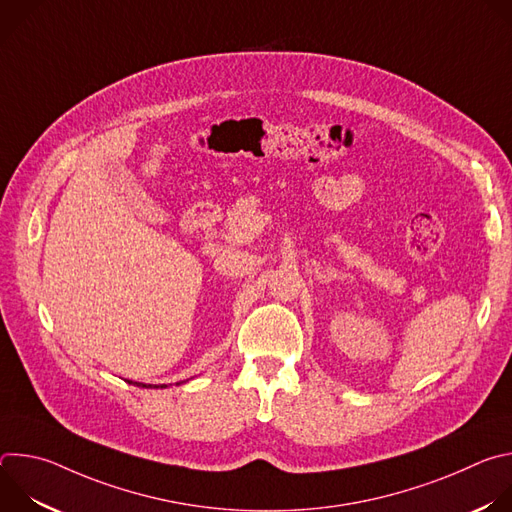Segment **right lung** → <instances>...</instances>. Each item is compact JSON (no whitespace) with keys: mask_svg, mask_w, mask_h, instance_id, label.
Returning a JSON list of instances; mask_svg holds the SVG:
<instances>
[{"mask_svg":"<svg viewBox=\"0 0 512 512\" xmlns=\"http://www.w3.org/2000/svg\"><path fill=\"white\" fill-rule=\"evenodd\" d=\"M131 385H137V387H145V389H158V385H143V383H133V381H129ZM180 385V383H178ZM162 387H166V385H162Z\"/></svg>","mask_w":512,"mask_h":512,"instance_id":"obj_1","label":"right lung"}]
</instances>
